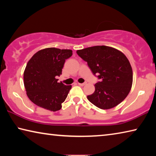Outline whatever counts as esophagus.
Masks as SVG:
<instances>
[{
  "mask_svg": "<svg viewBox=\"0 0 156 156\" xmlns=\"http://www.w3.org/2000/svg\"><path fill=\"white\" fill-rule=\"evenodd\" d=\"M78 84H79V85H80V86H84V85H85V84H87L86 83H78Z\"/></svg>",
  "mask_w": 156,
  "mask_h": 156,
  "instance_id": "34e87169",
  "label": "esophagus"
}]
</instances>
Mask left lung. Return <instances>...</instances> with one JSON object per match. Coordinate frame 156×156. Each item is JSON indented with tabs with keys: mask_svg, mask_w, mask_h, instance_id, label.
Segmentation results:
<instances>
[{
	"mask_svg": "<svg viewBox=\"0 0 156 156\" xmlns=\"http://www.w3.org/2000/svg\"><path fill=\"white\" fill-rule=\"evenodd\" d=\"M100 81L95 84V91L87 96L89 102L102 109H109L128 96L133 83V71L127 58L122 51L109 46H94L77 50Z\"/></svg>",
	"mask_w": 156,
	"mask_h": 156,
	"instance_id": "1",
	"label": "left lung"
}]
</instances>
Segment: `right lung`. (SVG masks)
<instances>
[{
  "mask_svg": "<svg viewBox=\"0 0 156 156\" xmlns=\"http://www.w3.org/2000/svg\"><path fill=\"white\" fill-rule=\"evenodd\" d=\"M72 56L71 49L49 47L36 52L24 72V85L29 98L38 107L51 112L62 107L72 85L58 83L65 60Z\"/></svg>",
  "mask_w": 156,
  "mask_h": 156,
  "instance_id": "add662e5",
  "label": "right lung"
}]
</instances>
